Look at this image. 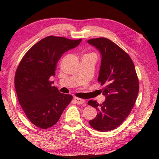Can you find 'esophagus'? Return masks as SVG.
Here are the masks:
<instances>
[{"label":"esophagus","mask_w":159,"mask_h":159,"mask_svg":"<svg viewBox=\"0 0 159 159\" xmlns=\"http://www.w3.org/2000/svg\"><path fill=\"white\" fill-rule=\"evenodd\" d=\"M74 101L77 104H85V99H80V98H74Z\"/></svg>","instance_id":"34e87169"}]
</instances>
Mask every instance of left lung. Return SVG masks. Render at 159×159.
Segmentation results:
<instances>
[{"label":"left lung","instance_id":"8db88e82","mask_svg":"<svg viewBox=\"0 0 159 159\" xmlns=\"http://www.w3.org/2000/svg\"><path fill=\"white\" fill-rule=\"evenodd\" d=\"M88 43L101 55L98 80L104 86L102 95L106 98L101 104L88 102L98 111L89 123L96 130L110 131L121 124L133 109L139 92L138 78L130 56L114 42L98 38L88 40Z\"/></svg>","mask_w":159,"mask_h":159}]
</instances>
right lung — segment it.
<instances>
[{
    "label": "right lung",
    "instance_id": "right-lung-1",
    "mask_svg": "<svg viewBox=\"0 0 159 159\" xmlns=\"http://www.w3.org/2000/svg\"><path fill=\"white\" fill-rule=\"evenodd\" d=\"M81 39L48 36L32 46L17 69L15 86L20 105L29 120L47 129L60 119L71 102V95L59 92L52 84L57 61L63 54L77 47Z\"/></svg>",
    "mask_w": 159,
    "mask_h": 159
}]
</instances>
